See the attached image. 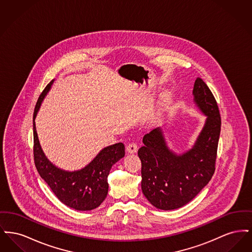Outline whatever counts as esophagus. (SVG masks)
<instances>
[{
  "label": "esophagus",
  "instance_id": "34e87169",
  "mask_svg": "<svg viewBox=\"0 0 252 252\" xmlns=\"http://www.w3.org/2000/svg\"><path fill=\"white\" fill-rule=\"evenodd\" d=\"M138 151V146L137 144L131 143V144H127L126 146V152L129 154H134Z\"/></svg>",
  "mask_w": 252,
  "mask_h": 252
}]
</instances>
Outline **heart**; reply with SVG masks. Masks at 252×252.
<instances>
[{"label": "heart", "instance_id": "b5f03b06", "mask_svg": "<svg viewBox=\"0 0 252 252\" xmlns=\"http://www.w3.org/2000/svg\"><path fill=\"white\" fill-rule=\"evenodd\" d=\"M168 104H169V96H168L167 94H165V95L162 97L160 106H161V108H164L167 106Z\"/></svg>", "mask_w": 252, "mask_h": 252}]
</instances>
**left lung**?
I'll return each mask as SVG.
<instances>
[{
	"label": "left lung",
	"instance_id": "8db88e82",
	"mask_svg": "<svg viewBox=\"0 0 252 252\" xmlns=\"http://www.w3.org/2000/svg\"><path fill=\"white\" fill-rule=\"evenodd\" d=\"M193 103L206 116L203 127L192 147L182 153L169 148L162 127L143 138L138 151L142 161V191L157 209L170 211L189 203L209 183L216 170L221 118L216 99L199 77L193 90Z\"/></svg>",
	"mask_w": 252,
	"mask_h": 252
}]
</instances>
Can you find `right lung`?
<instances>
[{"instance_id":"add662e5","label":"right lung","mask_w":252,"mask_h":252,"mask_svg":"<svg viewBox=\"0 0 252 252\" xmlns=\"http://www.w3.org/2000/svg\"><path fill=\"white\" fill-rule=\"evenodd\" d=\"M53 79L38 97L33 115L34 159L40 178L44 180L60 201L77 211H91L107 197L108 176L113 164L125 157L123 143L111 144L103 148L85 167L75 171H66L56 166L45 156L36 129V119L41 103L54 83Z\"/></svg>"}]
</instances>
